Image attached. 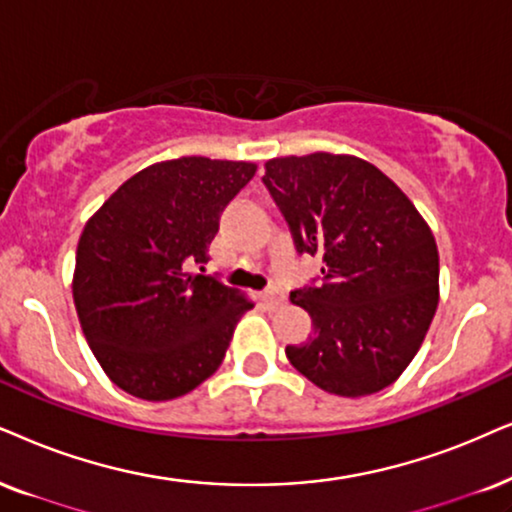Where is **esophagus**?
I'll return each mask as SVG.
<instances>
[{
    "label": "esophagus",
    "instance_id": "obj_1",
    "mask_svg": "<svg viewBox=\"0 0 512 512\" xmlns=\"http://www.w3.org/2000/svg\"><path fill=\"white\" fill-rule=\"evenodd\" d=\"M262 302L267 304V309H278L283 302H286V295H283L281 290L271 288V290H267V293H262Z\"/></svg>",
    "mask_w": 512,
    "mask_h": 512
}]
</instances>
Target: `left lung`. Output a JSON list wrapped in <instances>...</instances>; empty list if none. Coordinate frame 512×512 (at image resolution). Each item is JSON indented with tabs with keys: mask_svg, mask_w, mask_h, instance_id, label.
I'll use <instances>...</instances> for the list:
<instances>
[{
	"mask_svg": "<svg viewBox=\"0 0 512 512\" xmlns=\"http://www.w3.org/2000/svg\"><path fill=\"white\" fill-rule=\"evenodd\" d=\"M264 186L295 250L323 260L319 286L290 293L314 335L288 345L304 378L340 397L385 390L423 345L439 302V255L406 193L354 155L274 158Z\"/></svg>",
	"mask_w": 512,
	"mask_h": 512,
	"instance_id": "obj_1",
	"label": "left lung"
}]
</instances>
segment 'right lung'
Listing matches in <instances>:
<instances>
[{"instance_id": "1", "label": "right lung", "mask_w": 512, "mask_h": 512, "mask_svg": "<svg viewBox=\"0 0 512 512\" xmlns=\"http://www.w3.org/2000/svg\"><path fill=\"white\" fill-rule=\"evenodd\" d=\"M255 172V163L203 155L155 163L84 224L75 309L96 361L132 397H184L222 364L252 302L184 267L208 260L219 217Z\"/></svg>"}]
</instances>
